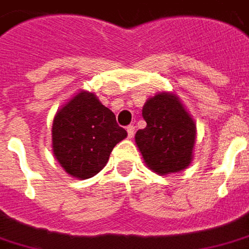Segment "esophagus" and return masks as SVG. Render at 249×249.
Returning a JSON list of instances; mask_svg holds the SVG:
<instances>
[{"mask_svg":"<svg viewBox=\"0 0 249 249\" xmlns=\"http://www.w3.org/2000/svg\"><path fill=\"white\" fill-rule=\"evenodd\" d=\"M126 132H128V136H129V138H132L133 133H135V126H133V125H128V126H126Z\"/></svg>","mask_w":249,"mask_h":249,"instance_id":"1","label":"esophagus"}]
</instances>
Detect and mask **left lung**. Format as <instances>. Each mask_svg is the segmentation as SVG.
Returning <instances> with one entry per match:
<instances>
[{
    "label": "left lung",
    "instance_id": "8db88e82",
    "mask_svg": "<svg viewBox=\"0 0 249 249\" xmlns=\"http://www.w3.org/2000/svg\"><path fill=\"white\" fill-rule=\"evenodd\" d=\"M146 128L135 142L147 167L160 175L178 172L192 161L196 124L175 95L159 93L143 106Z\"/></svg>",
    "mask_w": 249,
    "mask_h": 249
}]
</instances>
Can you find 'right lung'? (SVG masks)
Returning <instances> with one entry per match:
<instances>
[{"instance_id": "right-lung-1", "label": "right lung", "mask_w": 249, "mask_h": 249, "mask_svg": "<svg viewBox=\"0 0 249 249\" xmlns=\"http://www.w3.org/2000/svg\"><path fill=\"white\" fill-rule=\"evenodd\" d=\"M125 136L126 131L117 124L114 113L84 90L57 111L52 125L56 160L67 174L80 179L100 172Z\"/></svg>"}]
</instances>
